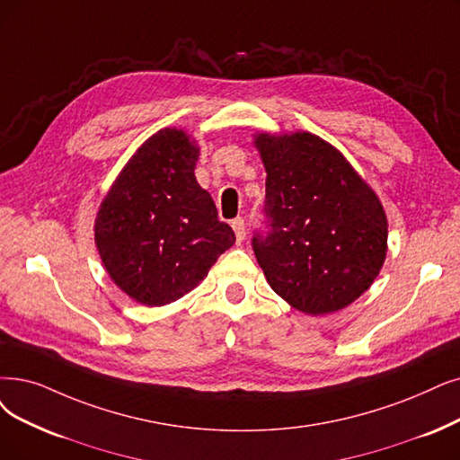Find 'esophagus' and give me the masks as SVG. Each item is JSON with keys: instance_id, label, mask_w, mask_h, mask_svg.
<instances>
[{"instance_id": "34e87169", "label": "esophagus", "mask_w": 460, "mask_h": 460, "mask_svg": "<svg viewBox=\"0 0 460 460\" xmlns=\"http://www.w3.org/2000/svg\"><path fill=\"white\" fill-rule=\"evenodd\" d=\"M230 225H232V228L235 232V240L242 243L245 240V220L242 217H235Z\"/></svg>"}]
</instances>
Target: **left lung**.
<instances>
[{"instance_id": "left-lung-1", "label": "left lung", "mask_w": 460, "mask_h": 460, "mask_svg": "<svg viewBox=\"0 0 460 460\" xmlns=\"http://www.w3.org/2000/svg\"><path fill=\"white\" fill-rule=\"evenodd\" d=\"M266 168V234L252 251L270 287L307 315H326L370 288L387 256L377 194L315 134H256Z\"/></svg>"}]
</instances>
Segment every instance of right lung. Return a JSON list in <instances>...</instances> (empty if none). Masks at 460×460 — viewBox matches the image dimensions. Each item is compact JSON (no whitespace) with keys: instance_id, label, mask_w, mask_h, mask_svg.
<instances>
[{"instance_id":"add662e5","label":"right lung","mask_w":460,"mask_h":460,"mask_svg":"<svg viewBox=\"0 0 460 460\" xmlns=\"http://www.w3.org/2000/svg\"><path fill=\"white\" fill-rule=\"evenodd\" d=\"M199 149L164 128L128 160L103 198L94 240L115 285L143 305L185 296L235 243L215 201L196 181Z\"/></svg>"}]
</instances>
